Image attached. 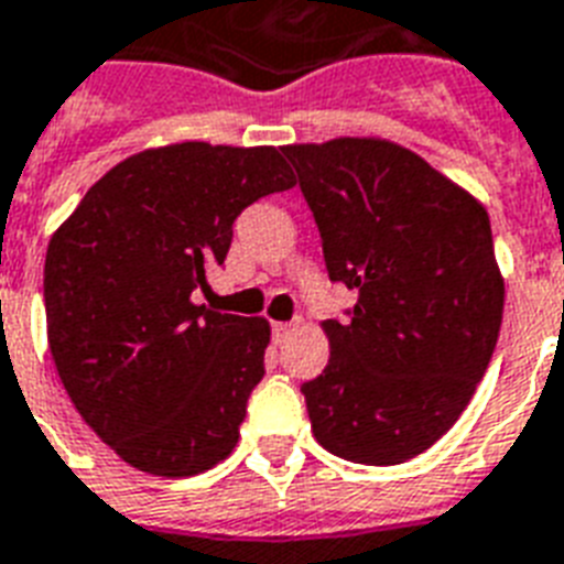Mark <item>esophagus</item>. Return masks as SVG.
Listing matches in <instances>:
<instances>
[{
	"mask_svg": "<svg viewBox=\"0 0 564 564\" xmlns=\"http://www.w3.org/2000/svg\"><path fill=\"white\" fill-rule=\"evenodd\" d=\"M295 328V325H292V322H274L272 325V334L278 339H283V337H290V330Z\"/></svg>",
	"mask_w": 564,
	"mask_h": 564,
	"instance_id": "obj_1",
	"label": "esophagus"
}]
</instances>
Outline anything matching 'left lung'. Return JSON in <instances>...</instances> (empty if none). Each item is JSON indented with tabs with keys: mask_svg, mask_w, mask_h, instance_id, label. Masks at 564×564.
<instances>
[{
	"mask_svg": "<svg viewBox=\"0 0 564 564\" xmlns=\"http://www.w3.org/2000/svg\"><path fill=\"white\" fill-rule=\"evenodd\" d=\"M334 283L358 292L325 319L330 358L301 384L313 435L355 464L390 467L446 435L491 364L502 274L485 206L381 139L283 148Z\"/></svg>",
	"mask_w": 564,
	"mask_h": 564,
	"instance_id": "1",
	"label": "left lung"
}]
</instances>
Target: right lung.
<instances>
[{"mask_svg":"<svg viewBox=\"0 0 564 564\" xmlns=\"http://www.w3.org/2000/svg\"><path fill=\"white\" fill-rule=\"evenodd\" d=\"M295 186L278 148L183 141L97 180L46 248L55 369L82 420L132 467L195 476L234 453L269 322L195 304L236 215Z\"/></svg>","mask_w":564,"mask_h":564,"instance_id":"1","label":"right lung"}]
</instances>
